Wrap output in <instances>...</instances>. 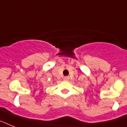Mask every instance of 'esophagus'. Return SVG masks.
Returning a JSON list of instances; mask_svg holds the SVG:
<instances>
[{
  "label": "esophagus",
  "mask_w": 127,
  "mask_h": 127,
  "mask_svg": "<svg viewBox=\"0 0 127 127\" xmlns=\"http://www.w3.org/2000/svg\"><path fill=\"white\" fill-rule=\"evenodd\" d=\"M68 79H69L68 76H65V77L64 78V80H68Z\"/></svg>",
  "instance_id": "34e87169"
}]
</instances>
